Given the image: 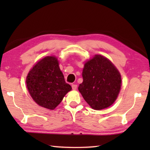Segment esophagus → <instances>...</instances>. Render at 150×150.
Here are the masks:
<instances>
[{"instance_id": "obj_1", "label": "esophagus", "mask_w": 150, "mask_h": 150, "mask_svg": "<svg viewBox=\"0 0 150 150\" xmlns=\"http://www.w3.org/2000/svg\"><path fill=\"white\" fill-rule=\"evenodd\" d=\"M71 87H72L73 90H76L77 89V85H76V84H73V85H71Z\"/></svg>"}]
</instances>
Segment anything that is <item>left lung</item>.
I'll list each match as a JSON object with an SVG mask.
<instances>
[{
	"label": "left lung",
	"instance_id": "left-lung-1",
	"mask_svg": "<svg viewBox=\"0 0 150 150\" xmlns=\"http://www.w3.org/2000/svg\"><path fill=\"white\" fill-rule=\"evenodd\" d=\"M82 76L83 82L79 90L92 108L102 110L114 103L120 91L122 78L109 59L96 54L85 63Z\"/></svg>",
	"mask_w": 150,
	"mask_h": 150
}]
</instances>
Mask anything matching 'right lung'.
<instances>
[{
	"label": "right lung",
	"instance_id": "1",
	"mask_svg": "<svg viewBox=\"0 0 150 150\" xmlns=\"http://www.w3.org/2000/svg\"><path fill=\"white\" fill-rule=\"evenodd\" d=\"M30 96L39 106L53 110L61 103L71 87L65 83L54 56L44 57L28 72L26 79Z\"/></svg>",
	"mask_w": 150,
	"mask_h": 150
}]
</instances>
